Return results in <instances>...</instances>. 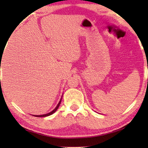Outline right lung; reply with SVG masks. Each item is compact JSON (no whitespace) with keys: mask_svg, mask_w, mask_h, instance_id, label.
<instances>
[{"mask_svg":"<svg viewBox=\"0 0 148 148\" xmlns=\"http://www.w3.org/2000/svg\"><path fill=\"white\" fill-rule=\"evenodd\" d=\"M61 99H62V98H61ZM61 99H60V100L59 102H58V104H57V106H56V108H54L53 110L51 111V112H49V113H47V114H42V115H33V116H37V117H44V116H50V115L52 114H53V113H54V112H56V110H57L58 108V107H59L60 104V102H61Z\"/></svg>","mask_w":148,"mask_h":148,"instance_id":"add662e5","label":"right lung"}]
</instances>
